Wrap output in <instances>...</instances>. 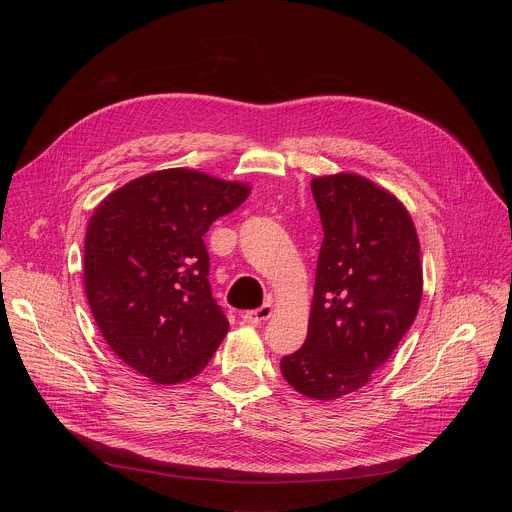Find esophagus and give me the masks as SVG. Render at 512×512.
Wrapping results in <instances>:
<instances>
[{
    "label": "esophagus",
    "instance_id": "34e87169",
    "mask_svg": "<svg viewBox=\"0 0 512 512\" xmlns=\"http://www.w3.org/2000/svg\"><path fill=\"white\" fill-rule=\"evenodd\" d=\"M271 312H273L271 306L265 304V306H261V308H257V310L245 312V314H243V320H245L247 324H251V326H259V324H263L265 320L271 318Z\"/></svg>",
    "mask_w": 512,
    "mask_h": 512
}]
</instances>
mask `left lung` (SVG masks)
Returning a JSON list of instances; mask_svg holds the SVG:
<instances>
[{
	"instance_id": "8db88e82",
	"label": "left lung",
	"mask_w": 512,
	"mask_h": 512,
	"mask_svg": "<svg viewBox=\"0 0 512 512\" xmlns=\"http://www.w3.org/2000/svg\"><path fill=\"white\" fill-rule=\"evenodd\" d=\"M324 241L308 338L281 358L298 393L330 401L371 381L411 328L421 294L419 239L407 208L358 174L312 180Z\"/></svg>"
}]
</instances>
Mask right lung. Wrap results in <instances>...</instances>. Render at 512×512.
Here are the masks:
<instances>
[{"mask_svg": "<svg viewBox=\"0 0 512 512\" xmlns=\"http://www.w3.org/2000/svg\"><path fill=\"white\" fill-rule=\"evenodd\" d=\"M251 186L170 168L111 192L85 239V291L111 350L160 385L196 377L229 332L208 283L204 233Z\"/></svg>", "mask_w": 512, "mask_h": 512, "instance_id": "1", "label": "right lung"}]
</instances>
